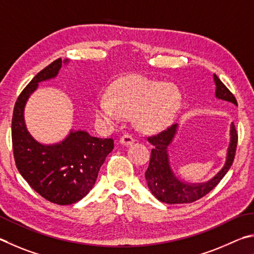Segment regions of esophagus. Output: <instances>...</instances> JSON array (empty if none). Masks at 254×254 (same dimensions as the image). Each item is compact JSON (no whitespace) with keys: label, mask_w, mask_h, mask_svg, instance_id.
<instances>
[{"label":"esophagus","mask_w":254,"mask_h":254,"mask_svg":"<svg viewBox=\"0 0 254 254\" xmlns=\"http://www.w3.org/2000/svg\"><path fill=\"white\" fill-rule=\"evenodd\" d=\"M134 141H135L134 137H132L131 135H128V134L122 136V137H120V139H119V143L122 145H125V146H129V145L134 143Z\"/></svg>","instance_id":"esophagus-1"}]
</instances>
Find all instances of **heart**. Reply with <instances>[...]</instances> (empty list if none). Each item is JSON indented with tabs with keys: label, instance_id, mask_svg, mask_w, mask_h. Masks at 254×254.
<instances>
[{
	"label": "heart",
	"instance_id": "obj_1",
	"mask_svg": "<svg viewBox=\"0 0 254 254\" xmlns=\"http://www.w3.org/2000/svg\"><path fill=\"white\" fill-rule=\"evenodd\" d=\"M183 97L174 84L130 74L113 82L108 95L96 98L93 111L105 127H114L125 116L135 114L140 129L148 132L171 126L179 115Z\"/></svg>",
	"mask_w": 254,
	"mask_h": 254
}]
</instances>
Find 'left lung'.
<instances>
[{
    "label": "left lung",
    "instance_id": "8db88e82",
    "mask_svg": "<svg viewBox=\"0 0 254 254\" xmlns=\"http://www.w3.org/2000/svg\"><path fill=\"white\" fill-rule=\"evenodd\" d=\"M215 83V98L232 102L238 106L237 99L216 74H213ZM179 124L172 125L158 135L149 137L148 141L154 147L150 155L149 166L145 173V179L150 192L158 201L167 204H183L197 201L215 188L223 176L228 173L235 156L238 144V134L233 123L230 126V143L226 150L225 163L217 174L203 183H189L175 174L173 171L168 147L174 141L179 131Z\"/></svg>",
    "mask_w": 254,
    "mask_h": 254
}]
</instances>
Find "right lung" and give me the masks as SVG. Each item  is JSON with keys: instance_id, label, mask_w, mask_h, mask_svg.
<instances>
[{"instance_id": "add662e5", "label": "right lung", "mask_w": 254, "mask_h": 254, "mask_svg": "<svg viewBox=\"0 0 254 254\" xmlns=\"http://www.w3.org/2000/svg\"><path fill=\"white\" fill-rule=\"evenodd\" d=\"M58 59L35 75L17 98L12 118L14 159L22 177L42 197L59 205L75 203L90 192L105 159L114 149L111 138H98L86 130L70 129L64 139L42 144L30 134L24 108L40 82L55 79L62 64Z\"/></svg>"}]
</instances>
